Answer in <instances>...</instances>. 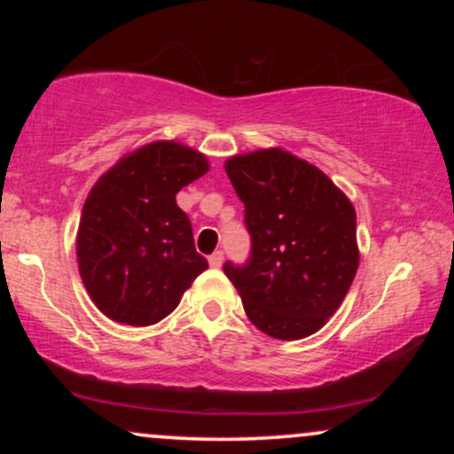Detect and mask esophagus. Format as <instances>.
<instances>
[{"label":"esophagus","instance_id":"1","mask_svg":"<svg viewBox=\"0 0 454 454\" xmlns=\"http://www.w3.org/2000/svg\"><path fill=\"white\" fill-rule=\"evenodd\" d=\"M222 262H223V252L222 249H217V252H213L209 256V264L217 269V267H222Z\"/></svg>","mask_w":454,"mask_h":454}]
</instances>
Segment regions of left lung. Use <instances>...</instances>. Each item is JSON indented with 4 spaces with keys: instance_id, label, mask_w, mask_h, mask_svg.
<instances>
[{
    "instance_id": "left-lung-1",
    "label": "left lung",
    "mask_w": 454,
    "mask_h": 454,
    "mask_svg": "<svg viewBox=\"0 0 454 454\" xmlns=\"http://www.w3.org/2000/svg\"><path fill=\"white\" fill-rule=\"evenodd\" d=\"M226 175L252 247L223 273L260 331L303 340L335 314L356 275L354 207L322 170L281 149L231 158Z\"/></svg>"
}]
</instances>
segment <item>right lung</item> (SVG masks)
<instances>
[{"instance_id": "1", "label": "right lung", "mask_w": 454, "mask_h": 454, "mask_svg": "<svg viewBox=\"0 0 454 454\" xmlns=\"http://www.w3.org/2000/svg\"><path fill=\"white\" fill-rule=\"evenodd\" d=\"M209 170L205 155L153 143L93 185L78 226V270L98 309L132 326L160 322L209 262L176 194Z\"/></svg>"}]
</instances>
